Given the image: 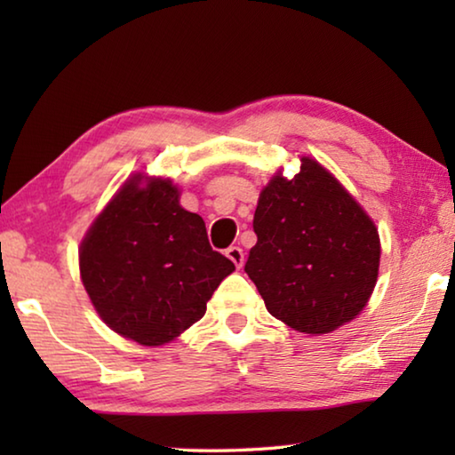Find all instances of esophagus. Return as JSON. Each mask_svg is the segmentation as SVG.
I'll return each instance as SVG.
<instances>
[{
    "mask_svg": "<svg viewBox=\"0 0 455 455\" xmlns=\"http://www.w3.org/2000/svg\"><path fill=\"white\" fill-rule=\"evenodd\" d=\"M227 257L233 260V263L241 268L243 267V263H244V252H243V249L241 246H228L227 249Z\"/></svg>",
    "mask_w": 455,
    "mask_h": 455,
    "instance_id": "34e87169",
    "label": "esophagus"
}]
</instances>
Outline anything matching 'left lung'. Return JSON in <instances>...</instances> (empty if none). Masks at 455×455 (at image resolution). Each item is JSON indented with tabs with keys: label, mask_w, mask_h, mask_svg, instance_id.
Masks as SVG:
<instances>
[{
	"label": "left lung",
	"mask_w": 455,
	"mask_h": 455,
	"mask_svg": "<svg viewBox=\"0 0 455 455\" xmlns=\"http://www.w3.org/2000/svg\"><path fill=\"white\" fill-rule=\"evenodd\" d=\"M252 228L244 271L273 317L323 335L363 311L379 273V233L317 160L303 156L295 179L276 172L268 180Z\"/></svg>",
	"instance_id": "left-lung-1"
}]
</instances>
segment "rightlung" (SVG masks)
<instances>
[{"instance_id": "right-lung-1", "label": "right lung", "mask_w": 455, "mask_h": 455, "mask_svg": "<svg viewBox=\"0 0 455 455\" xmlns=\"http://www.w3.org/2000/svg\"><path fill=\"white\" fill-rule=\"evenodd\" d=\"M179 198L171 179L134 174L80 244V275L94 309L112 331L146 347L203 319L212 292L235 271L233 260L212 251L204 220Z\"/></svg>"}]
</instances>
